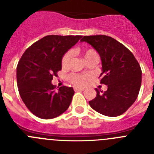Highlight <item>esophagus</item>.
<instances>
[{"label": "esophagus", "instance_id": "esophagus-1", "mask_svg": "<svg viewBox=\"0 0 154 154\" xmlns=\"http://www.w3.org/2000/svg\"><path fill=\"white\" fill-rule=\"evenodd\" d=\"M74 90H75V92H79V91H83L84 89H82V88H77V87H75Z\"/></svg>", "mask_w": 154, "mask_h": 154}]
</instances>
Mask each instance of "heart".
Returning a JSON list of instances; mask_svg holds the SVG:
<instances>
[{"instance_id":"heart-1","label":"heart","mask_w":154,"mask_h":154,"mask_svg":"<svg viewBox=\"0 0 154 154\" xmlns=\"http://www.w3.org/2000/svg\"><path fill=\"white\" fill-rule=\"evenodd\" d=\"M82 55L84 57L85 61L89 60L90 58H93V57L98 56L97 53L95 50L92 49V48H85V49L82 51ZM72 52L71 51H67L65 55H63L62 58V67L64 69H66L70 65L71 60H72ZM89 79V77L85 75H79L75 74V73H72V74L69 75V81L72 85H75V86H84L86 84L87 81Z\"/></svg>"}]
</instances>
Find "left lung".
I'll return each mask as SVG.
<instances>
[{
    "mask_svg": "<svg viewBox=\"0 0 154 154\" xmlns=\"http://www.w3.org/2000/svg\"><path fill=\"white\" fill-rule=\"evenodd\" d=\"M85 42L98 51L102 60L100 83L106 92L96 89V96L89 102L96 112L107 116L124 113L136 101L140 89L142 71L133 53L120 42L106 35L84 36Z\"/></svg>",
    "mask_w": 154,
    "mask_h": 154,
    "instance_id": "left-lung-1",
    "label": "left lung"
}]
</instances>
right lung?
Returning <instances> with one entry per match:
<instances>
[{
	"instance_id": "add662e5",
	"label": "right lung",
	"mask_w": 154,
	"mask_h": 154,
	"mask_svg": "<svg viewBox=\"0 0 154 154\" xmlns=\"http://www.w3.org/2000/svg\"><path fill=\"white\" fill-rule=\"evenodd\" d=\"M82 35H47L31 45L17 65V83L22 101L37 117L53 119L69 107L74 95L72 87L55 90L54 76L62 69V58Z\"/></svg>"
}]
</instances>
